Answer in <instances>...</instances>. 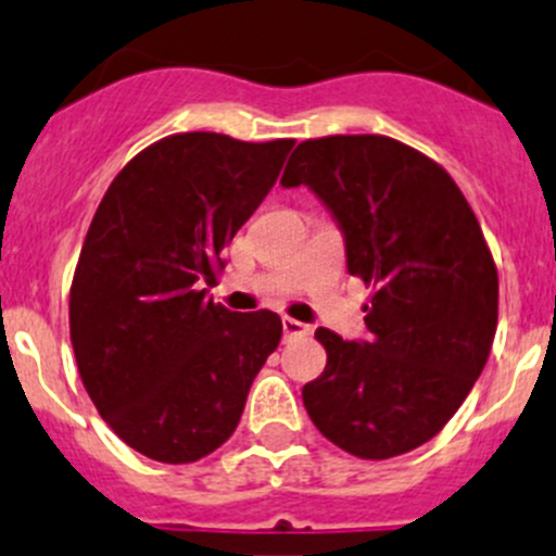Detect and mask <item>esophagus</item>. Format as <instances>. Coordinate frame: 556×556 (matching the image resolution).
<instances>
[{
	"label": "esophagus",
	"instance_id": "esophagus-1",
	"mask_svg": "<svg viewBox=\"0 0 556 556\" xmlns=\"http://www.w3.org/2000/svg\"><path fill=\"white\" fill-rule=\"evenodd\" d=\"M281 325H283V336H287V338H294V336H308V332H311V327H308V325H303V321L292 319V316H283Z\"/></svg>",
	"mask_w": 556,
	"mask_h": 556
}]
</instances>
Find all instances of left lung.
<instances>
[{
    "instance_id": "1",
    "label": "left lung",
    "mask_w": 556,
    "mask_h": 556,
    "mask_svg": "<svg viewBox=\"0 0 556 556\" xmlns=\"http://www.w3.org/2000/svg\"><path fill=\"white\" fill-rule=\"evenodd\" d=\"M283 188L308 185L338 220L346 269L374 289L368 341L327 327L314 426L357 458L409 453L445 428L489 361L500 281L478 218L451 174L388 136L298 144Z\"/></svg>"
}]
</instances>
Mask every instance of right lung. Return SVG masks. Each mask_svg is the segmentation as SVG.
Returning a JSON list of instances; mask_svg holds the SVG:
<instances>
[{
	"mask_svg": "<svg viewBox=\"0 0 556 556\" xmlns=\"http://www.w3.org/2000/svg\"><path fill=\"white\" fill-rule=\"evenodd\" d=\"M292 139L177 134L105 190L71 287V341L111 431L163 464L218 451L281 341L273 311L207 300L224 248L281 174Z\"/></svg>",
	"mask_w": 556,
	"mask_h": 556,
	"instance_id": "1",
	"label": "right lung"
}]
</instances>
